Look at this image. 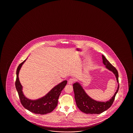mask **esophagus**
I'll use <instances>...</instances> for the list:
<instances>
[{
	"instance_id": "1",
	"label": "esophagus",
	"mask_w": 133,
	"mask_h": 133,
	"mask_svg": "<svg viewBox=\"0 0 133 133\" xmlns=\"http://www.w3.org/2000/svg\"><path fill=\"white\" fill-rule=\"evenodd\" d=\"M74 82V79L72 78H70L68 80V84L69 85H72Z\"/></svg>"
}]
</instances>
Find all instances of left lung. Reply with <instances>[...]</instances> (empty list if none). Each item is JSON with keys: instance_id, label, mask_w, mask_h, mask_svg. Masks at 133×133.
I'll return each mask as SVG.
<instances>
[{"instance_id": "obj_1", "label": "left lung", "mask_w": 133, "mask_h": 133, "mask_svg": "<svg viewBox=\"0 0 133 133\" xmlns=\"http://www.w3.org/2000/svg\"><path fill=\"white\" fill-rule=\"evenodd\" d=\"M103 63L109 70L112 72L115 75L118 83L117 88L115 93L110 99L106 102L97 101L91 98L85 92L82 85L79 82H76L74 84L73 89L75 99L77 107L82 112L89 114H99L108 110L113 104L116 95L119 88L118 73L116 68L113 66L104 55H102Z\"/></svg>"}]
</instances>
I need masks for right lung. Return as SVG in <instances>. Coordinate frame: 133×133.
I'll return each mask as SVG.
<instances>
[{"label":"right lung","instance_id":"right-lung-1","mask_svg":"<svg viewBox=\"0 0 133 133\" xmlns=\"http://www.w3.org/2000/svg\"><path fill=\"white\" fill-rule=\"evenodd\" d=\"M25 60L26 59L19 64L17 68V78L15 83L16 88L21 103L25 109L35 114L44 115L51 113L57 107L59 96L61 91L66 85L67 81L64 80L61 82L53 88L45 96L40 98L36 100L28 99L23 94V87L18 77L19 71Z\"/></svg>","mask_w":133,"mask_h":133}]
</instances>
